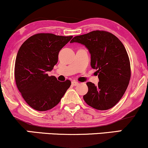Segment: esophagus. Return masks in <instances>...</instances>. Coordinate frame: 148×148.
Returning <instances> with one entry per match:
<instances>
[{
  "label": "esophagus",
  "mask_w": 148,
  "mask_h": 148,
  "mask_svg": "<svg viewBox=\"0 0 148 148\" xmlns=\"http://www.w3.org/2000/svg\"><path fill=\"white\" fill-rule=\"evenodd\" d=\"M72 86H78V85H79V83L77 82V81H73L72 82Z\"/></svg>",
  "instance_id": "1"
}]
</instances>
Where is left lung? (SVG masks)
Wrapping results in <instances>:
<instances>
[{
  "mask_svg": "<svg viewBox=\"0 0 148 148\" xmlns=\"http://www.w3.org/2000/svg\"><path fill=\"white\" fill-rule=\"evenodd\" d=\"M70 42L85 45L91 55L92 68L99 73L97 86L86 84L88 91L84 96V101L100 111L114 106L125 94L131 78L130 58L123 44L104 30L76 36Z\"/></svg>",
  "mask_w": 148,
  "mask_h": 148,
  "instance_id": "left-lung-1",
  "label": "left lung"
}]
</instances>
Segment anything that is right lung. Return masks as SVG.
<instances>
[{"label":"right lung","mask_w":148,"mask_h":148,"mask_svg":"<svg viewBox=\"0 0 148 148\" xmlns=\"http://www.w3.org/2000/svg\"><path fill=\"white\" fill-rule=\"evenodd\" d=\"M72 37L38 33L27 39L20 47L15 60V81L25 102L35 110L51 109L70 87L69 80L59 81L47 72L53 69L59 51Z\"/></svg>","instance_id":"obj_1"}]
</instances>
